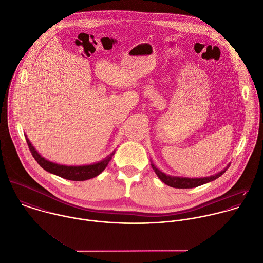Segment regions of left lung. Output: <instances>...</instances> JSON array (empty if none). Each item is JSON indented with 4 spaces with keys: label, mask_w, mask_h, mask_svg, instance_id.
Returning <instances> with one entry per match:
<instances>
[{
    "label": "left lung",
    "mask_w": 263,
    "mask_h": 263,
    "mask_svg": "<svg viewBox=\"0 0 263 263\" xmlns=\"http://www.w3.org/2000/svg\"><path fill=\"white\" fill-rule=\"evenodd\" d=\"M152 166L158 178L167 186L173 187V188H179V189H187V188H195V187L201 186L203 184L210 183L211 181H214L215 179L219 178L228 170L230 164H228L222 171H220L214 175H211L209 177H202V178H187V177L170 176V175L164 174L160 170H158L157 165L153 161H152Z\"/></svg>",
    "instance_id": "8db88e82"
}]
</instances>
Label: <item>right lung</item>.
I'll list each match as a JSON object with an SVG mask.
<instances>
[{"instance_id":"right-lung-1","label":"right lung","mask_w":263,"mask_h":263,"mask_svg":"<svg viewBox=\"0 0 263 263\" xmlns=\"http://www.w3.org/2000/svg\"><path fill=\"white\" fill-rule=\"evenodd\" d=\"M25 135L26 142L28 144V147L31 152L32 157L37 161V163L47 172L53 174L55 176H59L61 178L71 180V181H85L92 179L97 176H99L108 164L109 160L115 155V151L110 153L108 156H106L104 159L91 163V164H83V165H66V164H59L53 161H50L47 158H43L37 151L34 148V146L31 144L29 139L27 138V135Z\"/></svg>"}]
</instances>
